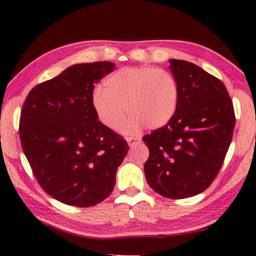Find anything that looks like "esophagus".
<instances>
[{
	"mask_svg": "<svg viewBox=\"0 0 256 256\" xmlns=\"http://www.w3.org/2000/svg\"><path fill=\"white\" fill-rule=\"evenodd\" d=\"M126 141L130 146H136L141 142V138H138V136H128L126 138Z\"/></svg>",
	"mask_w": 256,
	"mask_h": 256,
	"instance_id": "34e87169",
	"label": "esophagus"
}]
</instances>
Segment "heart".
I'll return each instance as SVG.
<instances>
[{
  "label": "heart",
  "mask_w": 256,
  "mask_h": 256,
  "mask_svg": "<svg viewBox=\"0 0 256 256\" xmlns=\"http://www.w3.org/2000/svg\"><path fill=\"white\" fill-rule=\"evenodd\" d=\"M92 104L98 120L108 128H115L125 115L128 120L120 126L124 133H136L144 125L160 128L175 115L178 104V86L175 78L164 68L125 66L104 81L97 88Z\"/></svg>",
  "instance_id": "1"
}]
</instances>
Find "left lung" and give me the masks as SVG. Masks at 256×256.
<instances>
[{"label":"left lung","mask_w":256,"mask_h":256,"mask_svg":"<svg viewBox=\"0 0 256 256\" xmlns=\"http://www.w3.org/2000/svg\"><path fill=\"white\" fill-rule=\"evenodd\" d=\"M178 86L175 115L142 140L149 149L146 180L168 198L202 193L222 168L230 146L235 112L227 88L196 64L170 60Z\"/></svg>","instance_id":"obj_1"}]
</instances>
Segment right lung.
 I'll list each match as a JSON object with an SVG mask.
<instances>
[{
	"label": "right lung",
	"instance_id": "1",
	"mask_svg": "<svg viewBox=\"0 0 256 256\" xmlns=\"http://www.w3.org/2000/svg\"><path fill=\"white\" fill-rule=\"evenodd\" d=\"M114 63L76 64L30 90L21 110L22 150L45 192L68 206H94L110 196L128 151L122 136L94 112V84Z\"/></svg>",
	"mask_w": 256,
	"mask_h": 256
}]
</instances>
